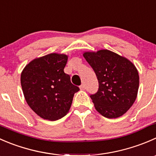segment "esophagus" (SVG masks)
Here are the masks:
<instances>
[{
	"mask_svg": "<svg viewBox=\"0 0 156 156\" xmlns=\"http://www.w3.org/2000/svg\"><path fill=\"white\" fill-rule=\"evenodd\" d=\"M80 89H81V90H85V89H86V86H85V84H82L81 86H80Z\"/></svg>",
	"mask_w": 156,
	"mask_h": 156,
	"instance_id": "1",
	"label": "esophagus"
}]
</instances>
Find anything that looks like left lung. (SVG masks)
<instances>
[{
  "mask_svg": "<svg viewBox=\"0 0 156 156\" xmlns=\"http://www.w3.org/2000/svg\"><path fill=\"white\" fill-rule=\"evenodd\" d=\"M83 57L92 67L98 80V90L90 97L95 108L107 118H118L135 101L140 77L136 67L112 51H85Z\"/></svg>",
  "mask_w": 156,
  "mask_h": 156,
  "instance_id": "obj_1",
  "label": "left lung"
}]
</instances>
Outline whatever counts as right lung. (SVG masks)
<instances>
[{
  "instance_id": "add662e5",
  "label": "right lung",
  "mask_w": 156,
  "mask_h": 156,
  "mask_svg": "<svg viewBox=\"0 0 156 156\" xmlns=\"http://www.w3.org/2000/svg\"><path fill=\"white\" fill-rule=\"evenodd\" d=\"M68 56L51 53L26 64L20 81L25 99L40 118L57 121L68 113L78 86L64 73Z\"/></svg>"
}]
</instances>
